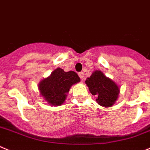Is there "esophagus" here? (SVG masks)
Segmentation results:
<instances>
[{
    "label": "esophagus",
    "mask_w": 150,
    "mask_h": 150,
    "mask_svg": "<svg viewBox=\"0 0 150 150\" xmlns=\"http://www.w3.org/2000/svg\"><path fill=\"white\" fill-rule=\"evenodd\" d=\"M78 74H79V77H80V79H83V78H84V73L83 72H79Z\"/></svg>",
    "instance_id": "esophagus-1"
}]
</instances>
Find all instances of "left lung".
<instances>
[{"mask_svg":"<svg viewBox=\"0 0 150 150\" xmlns=\"http://www.w3.org/2000/svg\"><path fill=\"white\" fill-rule=\"evenodd\" d=\"M92 95L97 96L96 101L99 105L110 108L116 102L120 92L119 87L101 71H95L85 80Z\"/></svg>","mask_w":150,"mask_h":150,"instance_id":"8db88e82","label":"left lung"}]
</instances>
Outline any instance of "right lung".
<instances>
[{
  "label": "right lung",
  "mask_w": 150,
  "mask_h": 150,
  "mask_svg": "<svg viewBox=\"0 0 150 150\" xmlns=\"http://www.w3.org/2000/svg\"><path fill=\"white\" fill-rule=\"evenodd\" d=\"M80 82V78L74 71L65 72L58 68L48 77L42 79L38 85L40 93L44 99L53 106L61 105L66 99L71 87Z\"/></svg>",
  "instance_id": "obj_1"
}]
</instances>
